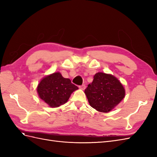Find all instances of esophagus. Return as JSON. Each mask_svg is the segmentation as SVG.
Wrapping results in <instances>:
<instances>
[{"label":"esophagus","instance_id":"34e87169","mask_svg":"<svg viewBox=\"0 0 157 157\" xmlns=\"http://www.w3.org/2000/svg\"><path fill=\"white\" fill-rule=\"evenodd\" d=\"M79 88H80V89H81V90H83L86 88V86H85V84H83V85H82V86H80Z\"/></svg>","mask_w":157,"mask_h":157}]
</instances>
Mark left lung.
I'll return each instance as SVG.
<instances>
[{"instance_id": "1", "label": "left lung", "mask_w": 157, "mask_h": 157, "mask_svg": "<svg viewBox=\"0 0 157 157\" xmlns=\"http://www.w3.org/2000/svg\"><path fill=\"white\" fill-rule=\"evenodd\" d=\"M90 105L96 111L109 113L125 97V89L115 76L102 72L96 73L91 84L85 89Z\"/></svg>"}]
</instances>
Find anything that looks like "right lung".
<instances>
[{"label": "right lung", "instance_id": "right-lung-1", "mask_svg": "<svg viewBox=\"0 0 157 157\" xmlns=\"http://www.w3.org/2000/svg\"><path fill=\"white\" fill-rule=\"evenodd\" d=\"M78 89L70 79L63 77L59 72H56L42 78L36 91L42 101L50 107L55 108L65 104L71 94Z\"/></svg>", "mask_w": 157, "mask_h": 157}]
</instances>
